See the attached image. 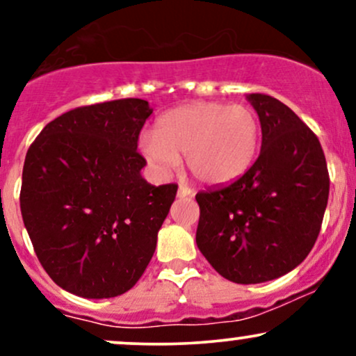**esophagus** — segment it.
<instances>
[{
	"label": "esophagus",
	"instance_id": "34e87169",
	"mask_svg": "<svg viewBox=\"0 0 356 356\" xmlns=\"http://www.w3.org/2000/svg\"><path fill=\"white\" fill-rule=\"evenodd\" d=\"M177 195H179V197H194V189H191V187H187V186H184V184H181V186H179Z\"/></svg>",
	"mask_w": 356,
	"mask_h": 356
}]
</instances>
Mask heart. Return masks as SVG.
<instances>
[{"label":"heart","mask_w":356,"mask_h":356,"mask_svg":"<svg viewBox=\"0 0 356 356\" xmlns=\"http://www.w3.org/2000/svg\"><path fill=\"white\" fill-rule=\"evenodd\" d=\"M259 140V118L251 107L195 102L162 113L154 134L138 137V152L157 174H169L184 155L195 179L227 184L252 165Z\"/></svg>","instance_id":"b5f03b06"}]
</instances>
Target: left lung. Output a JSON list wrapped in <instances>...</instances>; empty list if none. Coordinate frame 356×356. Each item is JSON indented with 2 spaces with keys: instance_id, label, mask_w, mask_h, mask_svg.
<instances>
[{
  "instance_id": "obj_1",
  "label": "left lung",
  "mask_w": 356,
  "mask_h": 356,
  "mask_svg": "<svg viewBox=\"0 0 356 356\" xmlns=\"http://www.w3.org/2000/svg\"><path fill=\"white\" fill-rule=\"evenodd\" d=\"M261 152L234 182L195 195V243L232 283L276 280L305 261L320 234L330 175L320 140L283 102L249 93Z\"/></svg>"
}]
</instances>
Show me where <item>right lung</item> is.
Returning <instances> with one entry per match:
<instances>
[{"label":"right lung","mask_w":356,"mask_h":356,"mask_svg":"<svg viewBox=\"0 0 356 356\" xmlns=\"http://www.w3.org/2000/svg\"><path fill=\"white\" fill-rule=\"evenodd\" d=\"M149 102L122 99L73 108L26 152L19 207L40 263L65 291L124 295L152 259L177 186L142 177L137 142Z\"/></svg>","instance_id":"1"}]
</instances>
